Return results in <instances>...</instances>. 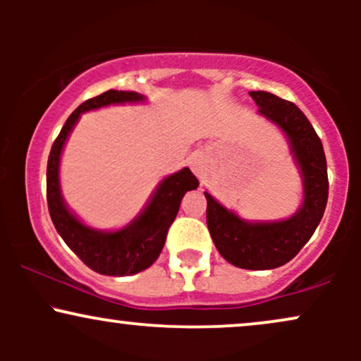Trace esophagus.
I'll list each match as a JSON object with an SVG mask.
<instances>
[{
	"label": "esophagus",
	"mask_w": 361,
	"mask_h": 361,
	"mask_svg": "<svg viewBox=\"0 0 361 361\" xmlns=\"http://www.w3.org/2000/svg\"><path fill=\"white\" fill-rule=\"evenodd\" d=\"M190 168H192V171L197 175L198 178H204L205 173H207V163L204 157H193L192 161H190Z\"/></svg>",
	"instance_id": "esophagus-1"
}]
</instances>
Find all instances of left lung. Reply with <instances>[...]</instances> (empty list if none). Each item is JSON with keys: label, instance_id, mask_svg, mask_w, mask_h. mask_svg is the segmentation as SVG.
I'll list each match as a JSON object with an SVG mask.
<instances>
[{"label": "left lung", "instance_id": "obj_1", "mask_svg": "<svg viewBox=\"0 0 361 361\" xmlns=\"http://www.w3.org/2000/svg\"><path fill=\"white\" fill-rule=\"evenodd\" d=\"M250 97L259 114L287 134L304 180V204L287 221L251 224L205 192L207 226L215 247L231 264L244 270H271L288 263L321 222L329 193L327 164L321 139L295 103L268 91H250Z\"/></svg>", "mask_w": 361, "mask_h": 361}]
</instances>
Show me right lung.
I'll return each mask as SVG.
<instances>
[{
  "label": "right lung",
  "mask_w": 361,
  "mask_h": 361,
  "mask_svg": "<svg viewBox=\"0 0 361 361\" xmlns=\"http://www.w3.org/2000/svg\"><path fill=\"white\" fill-rule=\"evenodd\" d=\"M142 94L135 91L109 90L98 97L81 103L66 120L59 135L54 140L47 161V205L57 233L86 267L100 275L127 276L146 270L159 258L169 227L176 219L183 195L197 190L198 180L183 168L175 175L164 178L149 205L134 222L122 231L100 233L86 227L69 212L61 197L59 159L62 147L74 123L82 111H88L111 103L142 102Z\"/></svg>",
  "instance_id": "right-lung-1"
}]
</instances>
